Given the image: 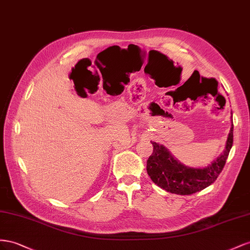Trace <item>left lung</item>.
Listing matches in <instances>:
<instances>
[{"label":"left lung","mask_w":250,"mask_h":250,"mask_svg":"<svg viewBox=\"0 0 250 250\" xmlns=\"http://www.w3.org/2000/svg\"><path fill=\"white\" fill-rule=\"evenodd\" d=\"M233 142V125L228 135L224 153L204 168H192L183 166L175 159L166 146L152 142V155L146 161V170L152 181L177 195H191L209 187L222 172Z\"/></svg>","instance_id":"8db88e82"}]
</instances>
